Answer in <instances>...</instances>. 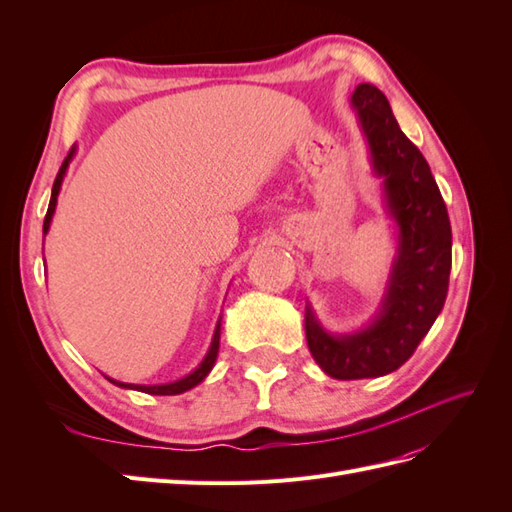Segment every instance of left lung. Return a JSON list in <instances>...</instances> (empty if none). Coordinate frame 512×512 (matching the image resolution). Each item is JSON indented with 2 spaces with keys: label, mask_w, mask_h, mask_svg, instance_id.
<instances>
[{
  "label": "left lung",
  "mask_w": 512,
  "mask_h": 512,
  "mask_svg": "<svg viewBox=\"0 0 512 512\" xmlns=\"http://www.w3.org/2000/svg\"><path fill=\"white\" fill-rule=\"evenodd\" d=\"M350 104L359 117L384 207L397 226V250L378 316L367 327L333 335L305 307L309 352L337 380L378 378L404 365L442 312L451 275V222L427 160L399 130L376 85L361 83Z\"/></svg>",
  "instance_id": "8db88e82"
}]
</instances>
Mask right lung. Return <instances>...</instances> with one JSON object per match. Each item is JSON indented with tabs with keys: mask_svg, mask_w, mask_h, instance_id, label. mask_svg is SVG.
Instances as JSON below:
<instances>
[{
	"mask_svg": "<svg viewBox=\"0 0 512 512\" xmlns=\"http://www.w3.org/2000/svg\"><path fill=\"white\" fill-rule=\"evenodd\" d=\"M72 153H74V147H72V151H70V156L64 160V164H61L59 175H57V179H55V183H53L51 203H49V211H46L44 228H42L44 235H46V232H49V228H51V220H53L55 205H57V196H59V190H61V181H64V177H66V170H68V164H70V160H72ZM220 327H222V318L218 320V324H215L213 339H211V346H209V350H207V354H205V359L200 361V365H198L194 371H190L188 376H183V378H179V380H175V382H166V384H128V382H117V380H113V378H108V380H111L115 386H121V389H134V391L149 393V395H179V393L190 391V389H194L196 384H200V382H203V380L209 376V371H211L213 365H215V359H218V352H220Z\"/></svg>",
	"mask_w": 512,
	"mask_h": 512,
	"instance_id": "add662e5",
	"label": "right lung"
}]
</instances>
